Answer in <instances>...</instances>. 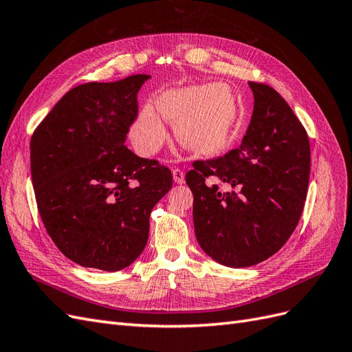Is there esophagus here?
<instances>
[{
    "label": "esophagus",
    "instance_id": "34e87169",
    "mask_svg": "<svg viewBox=\"0 0 352 352\" xmlns=\"http://www.w3.org/2000/svg\"><path fill=\"white\" fill-rule=\"evenodd\" d=\"M173 180L177 184V185H182L185 184V173L182 172L180 168H173Z\"/></svg>",
    "mask_w": 352,
    "mask_h": 352
}]
</instances>
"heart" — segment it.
I'll return each mask as SVG.
<instances>
[{
	"instance_id": "obj_1",
	"label": "heart",
	"mask_w": 352,
	"mask_h": 352,
	"mask_svg": "<svg viewBox=\"0 0 352 352\" xmlns=\"http://www.w3.org/2000/svg\"><path fill=\"white\" fill-rule=\"evenodd\" d=\"M176 122L177 141L202 155L229 145L238 119L235 95L221 85H204L164 92L155 109L145 107L132 127V141L144 155L155 154L167 138L164 120Z\"/></svg>"
}]
</instances>
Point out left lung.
I'll return each instance as SVG.
<instances>
[{
	"mask_svg": "<svg viewBox=\"0 0 352 352\" xmlns=\"http://www.w3.org/2000/svg\"><path fill=\"white\" fill-rule=\"evenodd\" d=\"M254 111L242 144L212 160H197L186 173L194 194L199 247L228 267H250L289 239L304 210L310 180V141L278 91L248 82ZM214 177L230 193L210 187Z\"/></svg>",
	"mask_w": 352,
	"mask_h": 352,
	"instance_id": "1",
	"label": "left lung"
}]
</instances>
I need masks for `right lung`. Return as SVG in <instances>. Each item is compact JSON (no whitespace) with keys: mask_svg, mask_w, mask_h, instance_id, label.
Wrapping results in <instances>:
<instances>
[{"mask_svg":"<svg viewBox=\"0 0 352 352\" xmlns=\"http://www.w3.org/2000/svg\"><path fill=\"white\" fill-rule=\"evenodd\" d=\"M89 82L70 89L35 129L30 175L42 223L82 267L117 272L144 251L150 214L172 188L170 168L124 145L150 79Z\"/></svg>","mask_w":352,"mask_h":352,"instance_id":"1","label":"right lung"}]
</instances>
